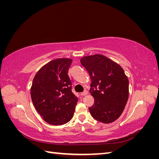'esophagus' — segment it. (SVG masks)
Returning a JSON list of instances; mask_svg holds the SVG:
<instances>
[{
  "label": "esophagus",
  "mask_w": 159,
  "mask_h": 159,
  "mask_svg": "<svg viewBox=\"0 0 159 159\" xmlns=\"http://www.w3.org/2000/svg\"><path fill=\"white\" fill-rule=\"evenodd\" d=\"M80 95H81V96H84V95H88V91H84V92L81 93H80Z\"/></svg>",
  "instance_id": "1"
}]
</instances>
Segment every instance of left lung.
<instances>
[{
    "label": "left lung",
    "mask_w": 159,
    "mask_h": 159,
    "mask_svg": "<svg viewBox=\"0 0 159 159\" xmlns=\"http://www.w3.org/2000/svg\"><path fill=\"white\" fill-rule=\"evenodd\" d=\"M81 64L87 70L91 84L89 90L94 104L91 115L103 123H111L122 114L129 98V80L116 62L102 54L84 56Z\"/></svg>",
    "instance_id": "8db88e82"
}]
</instances>
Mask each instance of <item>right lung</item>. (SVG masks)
Returning a JSON list of instances; mask_svg holds the SVG:
<instances>
[{"label":"right lung","instance_id":"right-lung-1","mask_svg":"<svg viewBox=\"0 0 159 159\" xmlns=\"http://www.w3.org/2000/svg\"><path fill=\"white\" fill-rule=\"evenodd\" d=\"M70 58L53 60L38 70L30 89L34 106L43 119L61 125L74 116L78 99L71 91L68 70Z\"/></svg>","mask_w":159,"mask_h":159}]
</instances>
